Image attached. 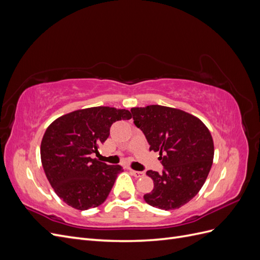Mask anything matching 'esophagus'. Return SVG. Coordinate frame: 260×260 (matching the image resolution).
Returning <instances> with one entry per match:
<instances>
[{"label": "esophagus", "instance_id": "34e87169", "mask_svg": "<svg viewBox=\"0 0 260 260\" xmlns=\"http://www.w3.org/2000/svg\"><path fill=\"white\" fill-rule=\"evenodd\" d=\"M130 172H131V175L135 176L136 178H141L144 176V172H142V171H136V170L130 169Z\"/></svg>", "mask_w": 260, "mask_h": 260}]
</instances>
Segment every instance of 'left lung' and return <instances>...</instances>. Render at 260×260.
Here are the masks:
<instances>
[{
    "mask_svg": "<svg viewBox=\"0 0 260 260\" xmlns=\"http://www.w3.org/2000/svg\"><path fill=\"white\" fill-rule=\"evenodd\" d=\"M135 124L142 130L149 151L159 152L162 174L148 170L154 181L145 202L164 210L185 205L205 183L214 160V141L201 119L181 109L149 105L133 107Z\"/></svg>",
    "mask_w": 260,
    "mask_h": 260,
    "instance_id": "obj_1",
    "label": "left lung"
}]
</instances>
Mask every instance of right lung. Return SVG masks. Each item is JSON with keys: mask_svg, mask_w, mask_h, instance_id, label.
I'll return each instance as SVG.
<instances>
[{"mask_svg": "<svg viewBox=\"0 0 260 260\" xmlns=\"http://www.w3.org/2000/svg\"><path fill=\"white\" fill-rule=\"evenodd\" d=\"M131 117L127 109L98 106L60 116L49 125L40 148L42 166L53 190L67 205L86 210L105 202L122 167L90 156L99 153L115 121Z\"/></svg>", "mask_w": 260, "mask_h": 260, "instance_id": "obj_1", "label": "right lung"}]
</instances>
